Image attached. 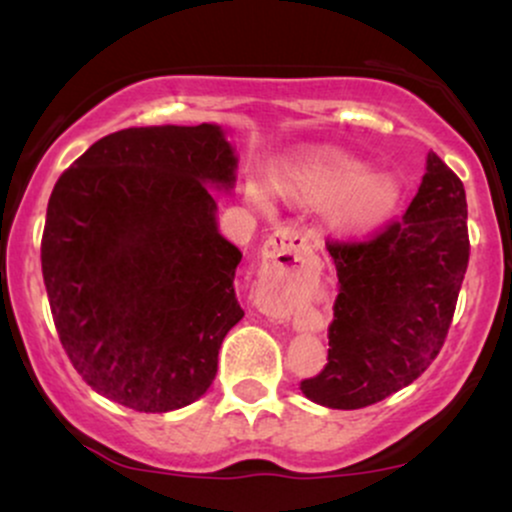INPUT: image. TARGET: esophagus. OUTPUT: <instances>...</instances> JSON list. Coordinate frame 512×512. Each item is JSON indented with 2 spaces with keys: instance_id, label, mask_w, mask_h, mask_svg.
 Wrapping results in <instances>:
<instances>
[{
  "instance_id": "34e87169",
  "label": "esophagus",
  "mask_w": 512,
  "mask_h": 512,
  "mask_svg": "<svg viewBox=\"0 0 512 512\" xmlns=\"http://www.w3.org/2000/svg\"><path fill=\"white\" fill-rule=\"evenodd\" d=\"M264 262L267 272L272 276L296 274L310 267L315 260L313 248H310L308 236L298 231L296 226H279L264 243Z\"/></svg>"
}]
</instances>
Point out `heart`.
<instances>
[{
  "mask_svg": "<svg viewBox=\"0 0 512 512\" xmlns=\"http://www.w3.org/2000/svg\"><path fill=\"white\" fill-rule=\"evenodd\" d=\"M308 178L325 192H342L344 219L351 223H373L390 211L395 202V185L380 175L363 178V166L346 156H320L310 163Z\"/></svg>",
  "mask_w": 512,
  "mask_h": 512,
  "instance_id": "b5f03b06",
  "label": "heart"
}]
</instances>
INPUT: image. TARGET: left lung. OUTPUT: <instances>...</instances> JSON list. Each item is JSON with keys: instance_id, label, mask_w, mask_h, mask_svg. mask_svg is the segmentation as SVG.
<instances>
[{"instance_id": "1", "label": "left lung", "mask_w": 512, "mask_h": 512, "mask_svg": "<svg viewBox=\"0 0 512 512\" xmlns=\"http://www.w3.org/2000/svg\"><path fill=\"white\" fill-rule=\"evenodd\" d=\"M339 293L327 366L301 383L330 409H361L414 383L448 337L469 262L462 180L428 154L419 192L368 238H327Z\"/></svg>"}]
</instances>
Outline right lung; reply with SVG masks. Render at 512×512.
<instances>
[{
    "label": "right lung",
    "mask_w": 512,
    "mask_h": 512,
    "mask_svg": "<svg viewBox=\"0 0 512 512\" xmlns=\"http://www.w3.org/2000/svg\"><path fill=\"white\" fill-rule=\"evenodd\" d=\"M216 125L129 127L98 139L55 182L40 262L60 342L98 395L173 411L214 383L243 320L240 250L216 228L209 185L233 187Z\"/></svg>",
    "instance_id": "1"
}]
</instances>
